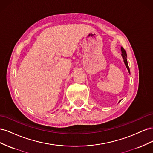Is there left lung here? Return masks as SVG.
<instances>
[{
  "label": "left lung",
  "instance_id": "left-lung-1",
  "mask_svg": "<svg viewBox=\"0 0 153 153\" xmlns=\"http://www.w3.org/2000/svg\"><path fill=\"white\" fill-rule=\"evenodd\" d=\"M121 52H122L121 55H122V57L123 58L124 62V64H125V66H126V67L127 68L129 73H130V71H129V66H128V61H127V54H126V51H125V50H124L123 47H121ZM121 101V100H120V101H119V103Z\"/></svg>",
  "mask_w": 153,
  "mask_h": 153
}]
</instances>
